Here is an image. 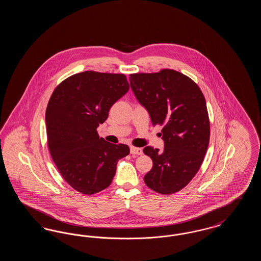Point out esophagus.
I'll return each mask as SVG.
<instances>
[{
    "label": "esophagus",
    "mask_w": 261,
    "mask_h": 261,
    "mask_svg": "<svg viewBox=\"0 0 261 261\" xmlns=\"http://www.w3.org/2000/svg\"><path fill=\"white\" fill-rule=\"evenodd\" d=\"M130 153L131 154H143V149H140V148H135V147H131L130 148Z\"/></svg>",
    "instance_id": "1"
}]
</instances>
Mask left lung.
Returning <instances> with one entry per match:
<instances>
[{
    "label": "left lung",
    "mask_w": 261,
    "mask_h": 261,
    "mask_svg": "<svg viewBox=\"0 0 261 261\" xmlns=\"http://www.w3.org/2000/svg\"><path fill=\"white\" fill-rule=\"evenodd\" d=\"M129 80L152 125H163V150L143 149L153 163L144 181L156 193L174 194L195 177L207 150L211 127L205 99L191 78L173 69L130 74Z\"/></svg>",
    "instance_id": "1"
}]
</instances>
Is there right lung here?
<instances>
[{
	"label": "right lung",
	"instance_id": "1",
	"mask_svg": "<svg viewBox=\"0 0 261 261\" xmlns=\"http://www.w3.org/2000/svg\"><path fill=\"white\" fill-rule=\"evenodd\" d=\"M128 90L124 74L84 71L66 78L50 96L45 116L50 155L63 179L82 194L110 186L117 162L130 152L97 132Z\"/></svg>",
	"mask_w": 261,
	"mask_h": 261
}]
</instances>
